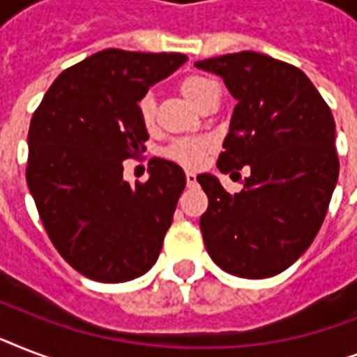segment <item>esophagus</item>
<instances>
[{
    "label": "esophagus",
    "mask_w": 357,
    "mask_h": 357,
    "mask_svg": "<svg viewBox=\"0 0 357 357\" xmlns=\"http://www.w3.org/2000/svg\"><path fill=\"white\" fill-rule=\"evenodd\" d=\"M185 178H187V185H189V187H192V185L196 183V174L187 172V174H185Z\"/></svg>",
    "instance_id": "34e87169"
}]
</instances>
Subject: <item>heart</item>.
Segmentation results:
<instances>
[{
    "instance_id": "b5f03b06",
    "label": "heart",
    "mask_w": 357,
    "mask_h": 357,
    "mask_svg": "<svg viewBox=\"0 0 357 357\" xmlns=\"http://www.w3.org/2000/svg\"><path fill=\"white\" fill-rule=\"evenodd\" d=\"M178 91L189 100L192 105L200 109L204 105L209 94L217 91V86L211 79H207L204 75L190 74L185 75L178 81ZM155 98L151 92H146L137 103V113L142 128L151 131L155 128ZM213 151V140L207 137H185V139H176L165 148L162 155L170 161L178 162L181 167L198 168L204 165L206 157Z\"/></svg>"
}]
</instances>
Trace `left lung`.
I'll return each mask as SVG.
<instances>
[{
  "instance_id": "left-lung-1",
  "label": "left lung",
  "mask_w": 357,
  "mask_h": 357,
  "mask_svg": "<svg viewBox=\"0 0 357 357\" xmlns=\"http://www.w3.org/2000/svg\"><path fill=\"white\" fill-rule=\"evenodd\" d=\"M195 64L220 75L237 100L218 170H250L237 195L215 176L196 178L209 198L200 218L206 248L234 276H276L310 248L326 217L339 176L332 111L302 70L263 53Z\"/></svg>"
}]
</instances>
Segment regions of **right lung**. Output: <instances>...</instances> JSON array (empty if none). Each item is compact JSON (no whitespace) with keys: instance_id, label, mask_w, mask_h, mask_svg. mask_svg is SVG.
<instances>
[{"instance_id":"right-lung-1","label":"right lung","mask_w":357,"mask_h":357,"mask_svg":"<svg viewBox=\"0 0 357 357\" xmlns=\"http://www.w3.org/2000/svg\"><path fill=\"white\" fill-rule=\"evenodd\" d=\"M183 53L103 50L53 81L33 113L25 178L47 237L83 276L129 282L153 266L185 189L181 167L150 159V179L123 181L146 151L137 103Z\"/></svg>"}]
</instances>
